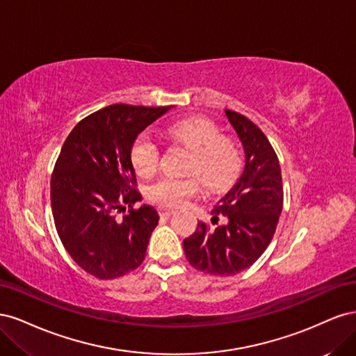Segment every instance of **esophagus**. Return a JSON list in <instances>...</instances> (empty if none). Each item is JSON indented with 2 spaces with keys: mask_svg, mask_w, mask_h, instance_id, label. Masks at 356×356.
I'll list each match as a JSON object with an SVG mask.
<instances>
[{
  "mask_svg": "<svg viewBox=\"0 0 356 356\" xmlns=\"http://www.w3.org/2000/svg\"><path fill=\"white\" fill-rule=\"evenodd\" d=\"M175 211L174 209H169V208H159V213H160V217H163V218H168V217H170L172 213H174Z\"/></svg>",
  "mask_w": 356,
  "mask_h": 356,
  "instance_id": "esophagus-1",
  "label": "esophagus"
}]
</instances>
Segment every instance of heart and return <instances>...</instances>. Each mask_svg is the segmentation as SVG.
<instances>
[{
    "mask_svg": "<svg viewBox=\"0 0 356 356\" xmlns=\"http://www.w3.org/2000/svg\"><path fill=\"white\" fill-rule=\"evenodd\" d=\"M168 136L191 149L187 172L196 175H165L148 188V199L163 208H178L202 190L200 176L209 188H222L241 168V152L230 138L207 118H186L166 129ZM131 160L138 175L152 177L160 165V147L149 134L139 135L131 148ZM200 176L197 177V175Z\"/></svg>",
    "mask_w": 356,
    "mask_h": 356,
    "instance_id": "1",
    "label": "heart"
}]
</instances>
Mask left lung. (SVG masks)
I'll list each match as a JSON object with an SVG mask.
<instances>
[{
	"instance_id": "1",
	"label": "left lung",
	"mask_w": 356,
	"mask_h": 356,
	"mask_svg": "<svg viewBox=\"0 0 356 356\" xmlns=\"http://www.w3.org/2000/svg\"><path fill=\"white\" fill-rule=\"evenodd\" d=\"M225 117L243 145L245 169L212 209L215 227L199 222L182 242L193 267L217 276L238 275L261 257L284 204L281 166L272 144L250 118L230 110H225Z\"/></svg>"
}]
</instances>
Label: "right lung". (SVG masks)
I'll list each match as a JSON object with an SVG mask.
<instances>
[{
  "instance_id": "right-lung-1",
  "label": "right lung",
  "mask_w": 356,
  "mask_h": 356,
  "mask_svg": "<svg viewBox=\"0 0 356 356\" xmlns=\"http://www.w3.org/2000/svg\"><path fill=\"white\" fill-rule=\"evenodd\" d=\"M172 106L114 104L75 127L62 145L50 181L53 220L62 245L84 272L115 279L141 266L159 222L136 190L131 148L147 126ZM129 211L123 220L115 211Z\"/></svg>"
}]
</instances>
